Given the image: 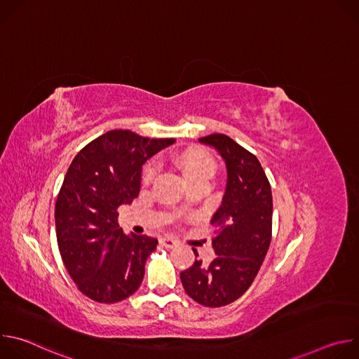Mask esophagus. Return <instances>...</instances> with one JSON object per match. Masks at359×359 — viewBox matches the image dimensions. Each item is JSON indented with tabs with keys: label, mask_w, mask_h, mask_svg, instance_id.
Returning <instances> with one entry per match:
<instances>
[{
	"label": "esophagus",
	"mask_w": 359,
	"mask_h": 359,
	"mask_svg": "<svg viewBox=\"0 0 359 359\" xmlns=\"http://www.w3.org/2000/svg\"><path fill=\"white\" fill-rule=\"evenodd\" d=\"M161 244H162L163 247H166V248H173V247H176V245L179 244V241L175 240V238H172V237H162V238H161Z\"/></svg>",
	"instance_id": "34e87169"
}]
</instances>
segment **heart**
I'll return each mask as SVG.
<instances>
[{
    "label": "heart",
    "instance_id": "1",
    "mask_svg": "<svg viewBox=\"0 0 359 359\" xmlns=\"http://www.w3.org/2000/svg\"><path fill=\"white\" fill-rule=\"evenodd\" d=\"M179 166L183 170V175L187 180L198 177V176H210L215 172V162L210 156L204 153H187L179 159ZM156 165L150 162L143 169V180L149 182L155 175Z\"/></svg>",
    "mask_w": 359,
    "mask_h": 359
}]
</instances>
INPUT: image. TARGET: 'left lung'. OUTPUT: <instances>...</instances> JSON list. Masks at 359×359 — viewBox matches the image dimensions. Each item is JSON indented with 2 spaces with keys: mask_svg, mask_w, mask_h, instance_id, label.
<instances>
[{
  "mask_svg": "<svg viewBox=\"0 0 359 359\" xmlns=\"http://www.w3.org/2000/svg\"><path fill=\"white\" fill-rule=\"evenodd\" d=\"M222 156L227 182L210 224L216 229L210 264L196 260L180 273L184 291L204 306H223L240 298L257 276L271 241L273 196L269 179L252 153L226 135L200 137ZM196 257L197 251L193 248Z\"/></svg>",
  "mask_w": 359,
  "mask_h": 359,
  "instance_id": "8db88e82",
  "label": "left lung"
}]
</instances>
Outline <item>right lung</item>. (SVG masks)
Masks as SVG:
<instances>
[{"label": "right lung", "mask_w": 359, "mask_h": 359, "mask_svg": "<svg viewBox=\"0 0 359 359\" xmlns=\"http://www.w3.org/2000/svg\"><path fill=\"white\" fill-rule=\"evenodd\" d=\"M175 139H149L111 130L74 158L55 204L62 262L79 291L112 304L132 295L158 240L125 234L118 209L139 196L143 165Z\"/></svg>", "instance_id": "right-lung-1"}]
</instances>
